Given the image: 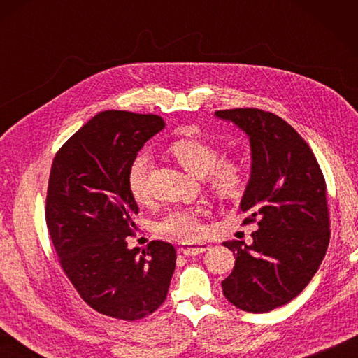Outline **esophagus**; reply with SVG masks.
Segmentation results:
<instances>
[{
	"label": "esophagus",
	"mask_w": 358,
	"mask_h": 358,
	"mask_svg": "<svg viewBox=\"0 0 358 358\" xmlns=\"http://www.w3.org/2000/svg\"><path fill=\"white\" fill-rule=\"evenodd\" d=\"M209 248L210 246L206 245V243H183L178 250L183 255L191 257V255H199V254L206 252V250H209Z\"/></svg>",
	"instance_id": "obj_1"
}]
</instances>
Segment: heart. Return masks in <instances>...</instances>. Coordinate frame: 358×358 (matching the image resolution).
I'll list each match as a JSON object with an SVG mask.
<instances>
[{
	"mask_svg": "<svg viewBox=\"0 0 358 358\" xmlns=\"http://www.w3.org/2000/svg\"><path fill=\"white\" fill-rule=\"evenodd\" d=\"M172 155L196 178H206L217 195L229 199L240 191L243 185V166L235 158H218L217 148L196 138H181L171 144ZM150 167L149 154H138L129 167V191L136 201L148 196V172ZM201 208L172 209L157 223V229L178 240H194L203 232Z\"/></svg>",
	"mask_w": 358,
	"mask_h": 358,
	"instance_id": "obj_1",
	"label": "heart"
}]
</instances>
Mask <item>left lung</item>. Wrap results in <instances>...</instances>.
<instances>
[{"mask_svg":"<svg viewBox=\"0 0 358 358\" xmlns=\"http://www.w3.org/2000/svg\"><path fill=\"white\" fill-rule=\"evenodd\" d=\"M249 138L250 177L240 209L255 222L252 243L224 241L235 266L222 281L234 306L269 313L295 299L322 264L329 245V212L320 166L295 129L260 109L217 110Z\"/></svg>","mask_w":358,"mask_h":358,"instance_id":"left-lung-1","label":"left lung"}]
</instances>
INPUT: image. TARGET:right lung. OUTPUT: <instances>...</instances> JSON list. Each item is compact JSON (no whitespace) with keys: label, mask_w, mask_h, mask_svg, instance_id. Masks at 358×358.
Segmentation results:
<instances>
[{"label":"right lung","mask_w":358,"mask_h":358,"mask_svg":"<svg viewBox=\"0 0 358 358\" xmlns=\"http://www.w3.org/2000/svg\"><path fill=\"white\" fill-rule=\"evenodd\" d=\"M164 129L157 115L104 110L53 158L45 222L59 264L81 299L100 314L140 320L167 296L175 248L150 241L129 249L138 204L127 173L144 143Z\"/></svg>","instance_id":"obj_1"}]
</instances>
